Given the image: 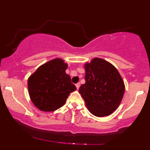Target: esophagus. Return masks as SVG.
Listing matches in <instances>:
<instances>
[{
	"instance_id": "esophagus-1",
	"label": "esophagus",
	"mask_w": 150,
	"mask_h": 150,
	"mask_svg": "<svg viewBox=\"0 0 150 150\" xmlns=\"http://www.w3.org/2000/svg\"><path fill=\"white\" fill-rule=\"evenodd\" d=\"M80 86H81V83H78L77 84H76V87L77 89H79Z\"/></svg>"
}]
</instances>
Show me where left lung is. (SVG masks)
<instances>
[{
    "label": "left lung",
    "instance_id": "8db88e82",
    "mask_svg": "<svg viewBox=\"0 0 150 150\" xmlns=\"http://www.w3.org/2000/svg\"><path fill=\"white\" fill-rule=\"evenodd\" d=\"M85 83L79 93L86 106L96 117L109 115L120 106L125 91L122 76L115 67L102 59L94 58L85 65Z\"/></svg>",
    "mask_w": 150,
    "mask_h": 150
}]
</instances>
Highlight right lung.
<instances>
[{
  "instance_id": "obj_1",
  "label": "right lung",
  "mask_w": 150,
  "mask_h": 150,
  "mask_svg": "<svg viewBox=\"0 0 150 150\" xmlns=\"http://www.w3.org/2000/svg\"><path fill=\"white\" fill-rule=\"evenodd\" d=\"M67 68L64 61L54 59L39 67L28 78V93L37 108L46 112L56 110L76 89L69 75L65 73Z\"/></svg>"
}]
</instances>
